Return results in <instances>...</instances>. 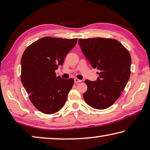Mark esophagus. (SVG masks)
Segmentation results:
<instances>
[{
  "label": "esophagus",
  "mask_w": 150,
  "mask_h": 150,
  "mask_svg": "<svg viewBox=\"0 0 150 150\" xmlns=\"http://www.w3.org/2000/svg\"><path fill=\"white\" fill-rule=\"evenodd\" d=\"M74 81H75V83H81V80H80V79H74Z\"/></svg>",
  "instance_id": "34e87169"
}]
</instances>
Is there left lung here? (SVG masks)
<instances>
[{
    "label": "left lung",
    "mask_w": 150,
    "mask_h": 150,
    "mask_svg": "<svg viewBox=\"0 0 150 150\" xmlns=\"http://www.w3.org/2000/svg\"><path fill=\"white\" fill-rule=\"evenodd\" d=\"M79 44L91 67L100 71L96 81L85 80L84 100L95 109L108 108L120 97L130 78V53L112 38L79 39Z\"/></svg>",
    "instance_id": "8db88e82"
}]
</instances>
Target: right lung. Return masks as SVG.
<instances>
[{
  "label": "right lung",
  "instance_id": "obj_1",
  "mask_svg": "<svg viewBox=\"0 0 150 150\" xmlns=\"http://www.w3.org/2000/svg\"><path fill=\"white\" fill-rule=\"evenodd\" d=\"M77 39L44 37L33 42L21 58V81L35 108L46 115L64 106L73 79L56 77L55 71L77 44Z\"/></svg>",
  "mask_w": 150,
  "mask_h": 150
}]
</instances>
